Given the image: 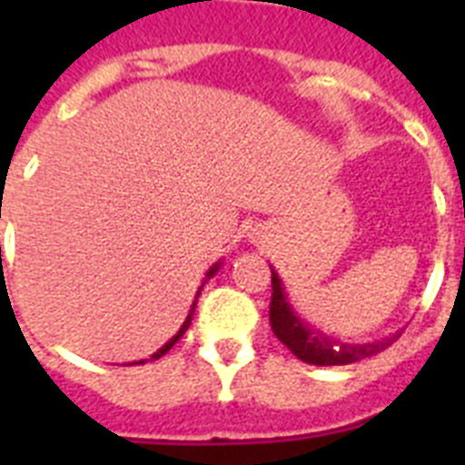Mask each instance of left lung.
Here are the masks:
<instances>
[{
  "mask_svg": "<svg viewBox=\"0 0 465 465\" xmlns=\"http://www.w3.org/2000/svg\"><path fill=\"white\" fill-rule=\"evenodd\" d=\"M270 326L272 332L282 340V344L293 351L300 361L312 365H349L356 363L361 359L375 356L384 351L386 347H391L401 332L391 335V338L377 340V342L365 344H349L340 342V340L331 338L326 332L316 331L314 326L305 323L293 312L289 302V295L283 291V283L279 274L272 270V300H270Z\"/></svg>",
  "mask_w": 465,
  "mask_h": 465,
  "instance_id": "8db88e82",
  "label": "left lung"
}]
</instances>
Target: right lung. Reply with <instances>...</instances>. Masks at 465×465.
<instances>
[{
    "instance_id": "obj_1",
    "label": "right lung",
    "mask_w": 465,
    "mask_h": 465,
    "mask_svg": "<svg viewBox=\"0 0 465 465\" xmlns=\"http://www.w3.org/2000/svg\"><path fill=\"white\" fill-rule=\"evenodd\" d=\"M219 268H221V262H216V265H213V268H209V272H207V277H204V282H207V279L209 277H213V274H216V272H219ZM203 286H204V283H203ZM203 286H200V291H203ZM200 291H197V295H200ZM197 295H195V300H193V307H191V312H188V316H186V322H183V326L182 328H179V332H176V335H174V338H172L170 340V342H165V344H163V347H160L158 349V351H155V354L153 356H151V359H160V356H165L167 354V351H170V349L172 347H174V344L176 342H179V338H182V335H183V332H186L188 331V326H191V322H193V314H195V305H197ZM137 363H146V361H137ZM134 365V363H133Z\"/></svg>"
}]
</instances>
